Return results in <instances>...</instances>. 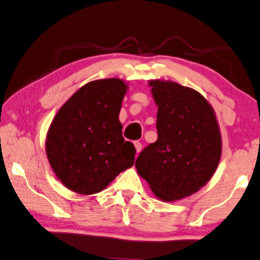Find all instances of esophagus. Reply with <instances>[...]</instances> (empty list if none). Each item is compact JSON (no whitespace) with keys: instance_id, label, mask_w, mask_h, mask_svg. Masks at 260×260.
Wrapping results in <instances>:
<instances>
[{"instance_id":"obj_1","label":"esophagus","mask_w":260,"mask_h":260,"mask_svg":"<svg viewBox=\"0 0 260 260\" xmlns=\"http://www.w3.org/2000/svg\"><path fill=\"white\" fill-rule=\"evenodd\" d=\"M134 145H135V148H136V153L139 154V153H140V151H142V143H139V142H135V143H134Z\"/></svg>"}]
</instances>
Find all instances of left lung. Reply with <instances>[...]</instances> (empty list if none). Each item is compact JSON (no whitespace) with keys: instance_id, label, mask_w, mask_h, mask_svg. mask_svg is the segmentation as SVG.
Listing matches in <instances>:
<instances>
[{"instance_id":"8db88e82","label":"left lung","mask_w":260,"mask_h":260,"mask_svg":"<svg viewBox=\"0 0 260 260\" xmlns=\"http://www.w3.org/2000/svg\"><path fill=\"white\" fill-rule=\"evenodd\" d=\"M157 106V140L136 161L138 175L165 202L190 197L206 185L221 156V135L210 103L188 86L149 80Z\"/></svg>"}]
</instances>
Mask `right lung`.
<instances>
[{"label":"right lung","instance_id":"right-lung-1","mask_svg":"<svg viewBox=\"0 0 260 260\" xmlns=\"http://www.w3.org/2000/svg\"><path fill=\"white\" fill-rule=\"evenodd\" d=\"M127 86L116 77L91 81L54 115L45 153L57 179L73 192H102L134 166L136 149L124 142L118 120Z\"/></svg>","mask_w":260,"mask_h":260}]
</instances>
